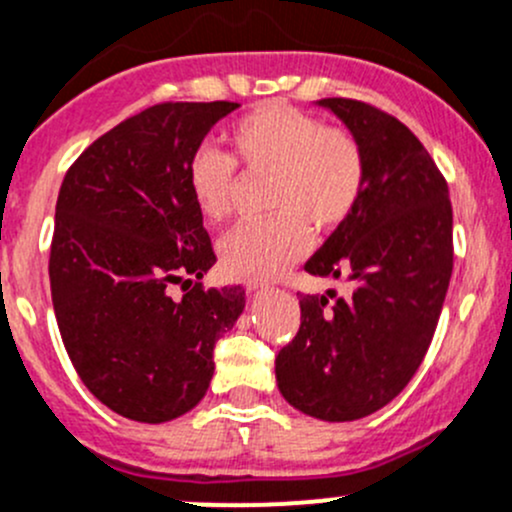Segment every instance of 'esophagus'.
<instances>
[{"label":"esophagus","instance_id":"34e87169","mask_svg":"<svg viewBox=\"0 0 512 512\" xmlns=\"http://www.w3.org/2000/svg\"><path fill=\"white\" fill-rule=\"evenodd\" d=\"M242 284H245L247 292H257V289H267V287H270V284H267L265 279H257V277L245 279V282H242Z\"/></svg>","mask_w":512,"mask_h":512}]
</instances>
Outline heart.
<instances>
[{
    "instance_id": "obj_1",
    "label": "heart",
    "mask_w": 512,
    "mask_h": 512,
    "mask_svg": "<svg viewBox=\"0 0 512 512\" xmlns=\"http://www.w3.org/2000/svg\"><path fill=\"white\" fill-rule=\"evenodd\" d=\"M228 154L193 152L186 186L208 223L230 215L235 164L270 174L265 208L270 218L242 223L220 242V262L233 277H274L297 262L311 228L328 233L351 218L365 191V154L348 129L326 127L287 102H262L228 129Z\"/></svg>"
}]
</instances>
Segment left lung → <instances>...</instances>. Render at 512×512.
Instances as JSON below:
<instances>
[{
	"mask_svg": "<svg viewBox=\"0 0 512 512\" xmlns=\"http://www.w3.org/2000/svg\"><path fill=\"white\" fill-rule=\"evenodd\" d=\"M360 142L365 191L304 270L346 277L351 297L301 294V326L274 360L279 392L309 417L353 422L395 400L422 365L454 270L449 186L397 117L326 98Z\"/></svg>",
	"mask_w": 512,
	"mask_h": 512,
	"instance_id": "left-lung-1",
	"label": "left lung"
}]
</instances>
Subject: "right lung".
I'll list each match as a JSON object with an SVG mask.
<instances>
[{
  "label": "right lung",
  "instance_id": "1",
  "mask_svg": "<svg viewBox=\"0 0 512 512\" xmlns=\"http://www.w3.org/2000/svg\"><path fill=\"white\" fill-rule=\"evenodd\" d=\"M235 107H147L95 139L58 191L48 277L63 346L83 385L134 422L203 400L215 343L245 309L242 287L203 289L215 252L186 186L188 159Z\"/></svg>",
  "mask_w": 512,
  "mask_h": 512
}]
</instances>
